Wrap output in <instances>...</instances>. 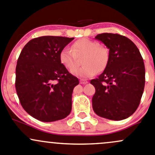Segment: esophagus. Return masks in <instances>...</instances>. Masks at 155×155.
<instances>
[{
    "instance_id": "esophagus-1",
    "label": "esophagus",
    "mask_w": 155,
    "mask_h": 155,
    "mask_svg": "<svg viewBox=\"0 0 155 155\" xmlns=\"http://www.w3.org/2000/svg\"><path fill=\"white\" fill-rule=\"evenodd\" d=\"M79 82H80V84H82V85H85V84H87V81L84 80V79H80Z\"/></svg>"
}]
</instances>
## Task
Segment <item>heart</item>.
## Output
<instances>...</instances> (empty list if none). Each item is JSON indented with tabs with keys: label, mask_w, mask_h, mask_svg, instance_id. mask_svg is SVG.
Listing matches in <instances>:
<instances>
[{
	"label": "heart",
	"mask_w": 155,
	"mask_h": 155,
	"mask_svg": "<svg viewBox=\"0 0 155 155\" xmlns=\"http://www.w3.org/2000/svg\"><path fill=\"white\" fill-rule=\"evenodd\" d=\"M84 56L82 63L84 66L76 69L77 57ZM109 59V51L105 46L89 39L83 38L75 42L71 48H64L59 54L61 64L73 75L80 78H90L97 70H104Z\"/></svg>",
	"instance_id": "b5f03b06"
}]
</instances>
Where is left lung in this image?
<instances>
[{
    "label": "left lung",
    "mask_w": 155,
    "mask_h": 155,
    "mask_svg": "<svg viewBox=\"0 0 155 155\" xmlns=\"http://www.w3.org/2000/svg\"><path fill=\"white\" fill-rule=\"evenodd\" d=\"M95 39L109 49L105 70L91 80L95 87L92 107L102 118L121 121L130 116L140 105L145 87V65L138 48L130 39L104 33Z\"/></svg>",
    "instance_id": "obj_1"
}]
</instances>
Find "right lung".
I'll return each mask as SVG.
<instances>
[{
    "mask_svg": "<svg viewBox=\"0 0 155 155\" xmlns=\"http://www.w3.org/2000/svg\"><path fill=\"white\" fill-rule=\"evenodd\" d=\"M74 38L43 36L24 46L15 68V90L23 109L43 122L63 119L72 109V94L79 83L59 60Z\"/></svg>",
    "mask_w": 155,
    "mask_h": 155,
    "instance_id": "right-lung-1",
    "label": "right lung"
}]
</instances>
